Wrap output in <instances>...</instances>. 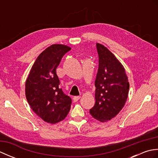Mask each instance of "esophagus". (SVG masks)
Here are the masks:
<instances>
[{
  "mask_svg": "<svg viewBox=\"0 0 158 158\" xmlns=\"http://www.w3.org/2000/svg\"><path fill=\"white\" fill-rule=\"evenodd\" d=\"M80 98H81V97H80V96H74V97H73L74 102L78 101V100L80 99Z\"/></svg>",
  "mask_w": 158,
  "mask_h": 158,
  "instance_id": "1",
  "label": "esophagus"
}]
</instances>
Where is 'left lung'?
<instances>
[{
  "label": "left lung",
  "mask_w": 158,
  "mask_h": 158,
  "mask_svg": "<svg viewBox=\"0 0 158 158\" xmlns=\"http://www.w3.org/2000/svg\"><path fill=\"white\" fill-rule=\"evenodd\" d=\"M99 66L95 86L96 102L89 113L101 122L115 117L123 109L128 96L129 82L119 60L106 47L96 43Z\"/></svg>",
  "instance_id": "obj_1"
}]
</instances>
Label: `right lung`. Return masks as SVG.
Returning <instances> with one entry per match:
<instances>
[{"mask_svg": "<svg viewBox=\"0 0 158 158\" xmlns=\"http://www.w3.org/2000/svg\"><path fill=\"white\" fill-rule=\"evenodd\" d=\"M71 49L62 44L46 48L36 59L27 77L25 94L36 115L47 123L61 122L68 115L72 100L59 88L56 69L63 56Z\"/></svg>", "mask_w": 158, "mask_h": 158, "instance_id": "obj_1", "label": "right lung"}]
</instances>
